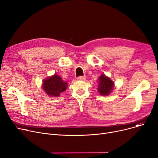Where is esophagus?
<instances>
[{"label":"esophagus","mask_w":158,"mask_h":158,"mask_svg":"<svg viewBox=\"0 0 158 158\" xmlns=\"http://www.w3.org/2000/svg\"><path fill=\"white\" fill-rule=\"evenodd\" d=\"M77 79L79 81H85L86 80V77L85 76H80L77 77Z\"/></svg>","instance_id":"1"}]
</instances>
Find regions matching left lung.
I'll return each mask as SVG.
<instances>
[{"label": "left lung", "instance_id": "1", "mask_svg": "<svg viewBox=\"0 0 158 158\" xmlns=\"http://www.w3.org/2000/svg\"><path fill=\"white\" fill-rule=\"evenodd\" d=\"M98 85L97 87V90L99 94L107 96L110 95L114 88V82L109 77L106 76L105 74H102L98 77Z\"/></svg>", "mask_w": 158, "mask_h": 158}]
</instances>
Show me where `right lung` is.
Returning <instances> with one entry per match:
<instances>
[{"mask_svg":"<svg viewBox=\"0 0 158 158\" xmlns=\"http://www.w3.org/2000/svg\"><path fill=\"white\" fill-rule=\"evenodd\" d=\"M42 88L45 94L51 97H60V94L67 88L68 83L63 81L57 74H54L42 81Z\"/></svg>","mask_w":158,"mask_h":158,"instance_id":"1","label":"right lung"}]
</instances>
